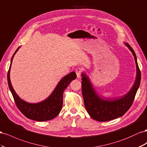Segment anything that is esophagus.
Segmentation results:
<instances>
[{
    "instance_id": "34e87169",
    "label": "esophagus",
    "mask_w": 147,
    "mask_h": 147,
    "mask_svg": "<svg viewBox=\"0 0 147 147\" xmlns=\"http://www.w3.org/2000/svg\"><path fill=\"white\" fill-rule=\"evenodd\" d=\"M82 71H83V70L81 68H78L76 69V73L78 78H81V75L82 73Z\"/></svg>"
}]
</instances>
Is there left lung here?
I'll list each match as a JSON object with an SVG mask.
<instances>
[{
  "mask_svg": "<svg viewBox=\"0 0 147 147\" xmlns=\"http://www.w3.org/2000/svg\"><path fill=\"white\" fill-rule=\"evenodd\" d=\"M132 52L136 61L137 75L136 81L132 89L124 97L119 99L110 100V98L103 100L96 93L89 78L84 73L82 74V94L84 102L87 113L92 118L98 121H108L124 115L131 108L139 89L141 73L137 63L135 52L129 44H125Z\"/></svg>",
  "mask_w": 147,
  "mask_h": 147,
  "instance_id": "obj_1",
  "label": "left lung"
}]
</instances>
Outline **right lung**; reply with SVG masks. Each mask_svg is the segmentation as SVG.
Returning a JSON list of instances; mask_svg holds the SVG:
<instances>
[{
  "mask_svg": "<svg viewBox=\"0 0 147 147\" xmlns=\"http://www.w3.org/2000/svg\"><path fill=\"white\" fill-rule=\"evenodd\" d=\"M20 47L16 49L11 57V63L7 74V81L10 90L13 95L16 107L23 114L28 118L37 121H45L55 118L59 114L63 106V94L66 88L70 82L76 78L75 72H71L63 78L54 89L52 94L44 101L37 103H30L21 99L16 94L11 86L10 79V71L12 60L16 52Z\"/></svg>",
  "mask_w": 147,
  "mask_h": 147,
  "instance_id": "1",
  "label": "right lung"
}]
</instances>
